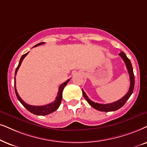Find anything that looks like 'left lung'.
I'll list each match as a JSON object with an SVG mask.
<instances>
[{
    "label": "left lung",
    "mask_w": 147,
    "mask_h": 147,
    "mask_svg": "<svg viewBox=\"0 0 147 147\" xmlns=\"http://www.w3.org/2000/svg\"><path fill=\"white\" fill-rule=\"evenodd\" d=\"M119 55L121 56V58H122V60H124L125 62V64L126 66V68L128 70L129 76H130V88H129V90L126 95H124L122 98L119 99L118 101H115V102L111 103H107V104H101V103H95L94 101H91L89 97H87V95H86L85 91L83 90V96L85 97L86 100L88 103H89V105H91L95 108V109H97V110L101 111H113L118 110L122 107L123 105L125 104V103L126 102L127 100L129 99V97H130V95H132L133 90H134V72H133V69H132V64H131L130 60L128 59V57H127L126 54H124V52H122L121 53L119 54Z\"/></svg>",
    "instance_id": "left-lung-1"
}]
</instances>
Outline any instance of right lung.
<instances>
[{"instance_id":"right-lung-1","label":"right lung","mask_w":147,"mask_h":147,"mask_svg":"<svg viewBox=\"0 0 147 147\" xmlns=\"http://www.w3.org/2000/svg\"><path fill=\"white\" fill-rule=\"evenodd\" d=\"M44 44H45L44 42L39 43V44H36L34 47H36V46H40V45H42ZM28 53H29V52L26 54H23V55L21 56V59H20V60H19V65L17 67L16 70H15V75H17V70H18L19 68L20 67L21 62H22L23 60L24 59V58L27 55V54H28ZM70 81V79L67 80L66 82H64V83H62L60 85L59 88H58V92L57 97H56L55 101H53V102L49 103V104H47L45 105H41V106H36V105H31L27 104V103H25V101H23L20 97H19V94H18V93H17V89H16V85H15V83H16V81H15V94H16V95H17V99H18L19 101L21 103V104H22L23 106H24L29 111H30L31 113H34V114L38 115V116H46V115L50 114V113L54 112V111H56V109L59 107L60 103H61V101H62V91H63L64 88L65 87V86L66 85H67V83H68V81Z\"/></svg>"}]
</instances>
